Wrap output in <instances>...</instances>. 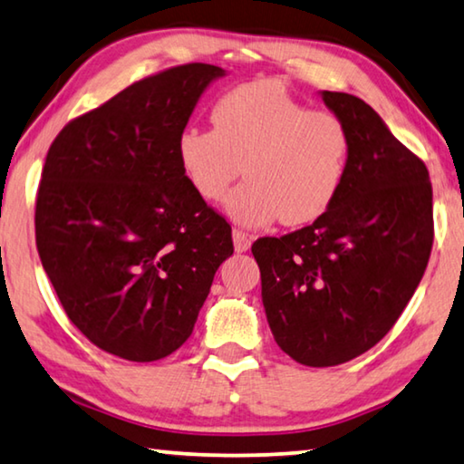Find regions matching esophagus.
I'll return each instance as SVG.
<instances>
[{"label":"esophagus","mask_w":464,"mask_h":464,"mask_svg":"<svg viewBox=\"0 0 464 464\" xmlns=\"http://www.w3.org/2000/svg\"><path fill=\"white\" fill-rule=\"evenodd\" d=\"M233 246H235V252L244 254V252H247L249 246H252V241H249L247 233L235 229V231H233Z\"/></svg>","instance_id":"esophagus-1"}]
</instances>
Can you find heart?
Returning a JSON list of instances; mask_svg holds the SVG:
<instances>
[{
  "label": "heart",
  "instance_id": "heart-1",
  "mask_svg": "<svg viewBox=\"0 0 464 464\" xmlns=\"http://www.w3.org/2000/svg\"><path fill=\"white\" fill-rule=\"evenodd\" d=\"M212 128L188 126L175 140L183 178L218 202L244 165L246 181L227 198L237 225L297 227L320 218L341 194L351 136L333 111H314L276 80H254L220 94Z\"/></svg>",
  "mask_w": 464,
  "mask_h": 464
}]
</instances>
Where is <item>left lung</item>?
<instances>
[{
  "instance_id": "1",
  "label": "left lung",
  "mask_w": 464,
  "mask_h": 464,
  "mask_svg": "<svg viewBox=\"0 0 464 464\" xmlns=\"http://www.w3.org/2000/svg\"><path fill=\"white\" fill-rule=\"evenodd\" d=\"M320 94L351 136L341 194L310 227L252 246L272 336L310 367L351 362L380 343L413 297L433 244L423 160L365 101Z\"/></svg>"
}]
</instances>
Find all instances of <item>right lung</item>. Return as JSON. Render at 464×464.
Segmentation results:
<instances>
[{
    "mask_svg": "<svg viewBox=\"0 0 464 464\" xmlns=\"http://www.w3.org/2000/svg\"><path fill=\"white\" fill-rule=\"evenodd\" d=\"M225 70L186 63L123 88L51 144L36 196L43 268L99 349L157 362L192 334L231 227L183 178L175 140Z\"/></svg>",
    "mask_w": 464,
    "mask_h": 464,
    "instance_id": "obj_1",
    "label": "right lung"
}]
</instances>
